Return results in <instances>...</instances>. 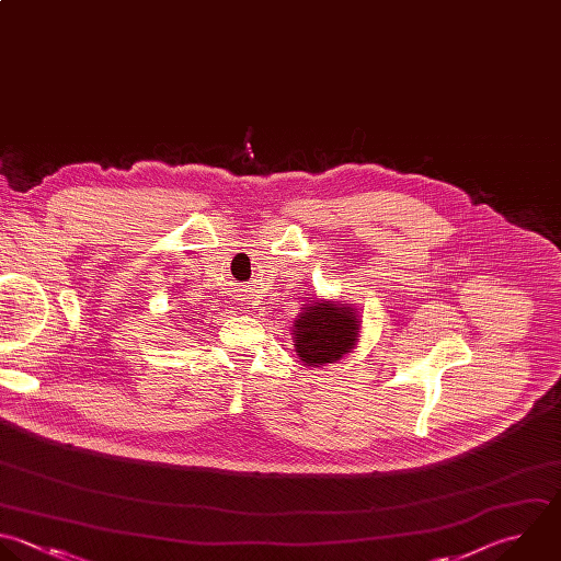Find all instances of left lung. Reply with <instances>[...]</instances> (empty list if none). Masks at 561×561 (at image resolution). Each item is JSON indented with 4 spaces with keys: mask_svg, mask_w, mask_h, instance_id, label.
<instances>
[{
    "mask_svg": "<svg viewBox=\"0 0 561 561\" xmlns=\"http://www.w3.org/2000/svg\"><path fill=\"white\" fill-rule=\"evenodd\" d=\"M294 346L307 366H324L348 353L357 340L359 320L351 307L313 302L294 322Z\"/></svg>",
    "mask_w": 561,
    "mask_h": 561,
    "instance_id": "8db88e82",
    "label": "left lung"
}]
</instances>
